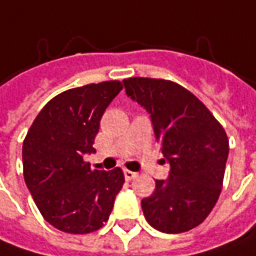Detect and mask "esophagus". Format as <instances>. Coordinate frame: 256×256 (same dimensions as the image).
Instances as JSON below:
<instances>
[{
    "instance_id": "1",
    "label": "esophagus",
    "mask_w": 256,
    "mask_h": 256,
    "mask_svg": "<svg viewBox=\"0 0 256 256\" xmlns=\"http://www.w3.org/2000/svg\"><path fill=\"white\" fill-rule=\"evenodd\" d=\"M124 174H125V179H126V180H132V179L137 176V174H136V172H132V170H128V169H125V170H124Z\"/></svg>"
}]
</instances>
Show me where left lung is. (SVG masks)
<instances>
[{
    "label": "left lung",
    "instance_id": "obj_1",
    "mask_svg": "<svg viewBox=\"0 0 256 256\" xmlns=\"http://www.w3.org/2000/svg\"><path fill=\"white\" fill-rule=\"evenodd\" d=\"M126 94L152 118L156 140L170 164L169 178L156 180L141 201L146 220L163 233H182L201 224L216 206L228 156L224 128L206 104L178 82L132 77Z\"/></svg>",
    "mask_w": 256,
    "mask_h": 256
}]
</instances>
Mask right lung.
I'll return each mask as SVG.
<instances>
[{
	"label": "right lung",
	"mask_w": 256,
	"mask_h": 256,
	"mask_svg": "<svg viewBox=\"0 0 256 256\" xmlns=\"http://www.w3.org/2000/svg\"><path fill=\"white\" fill-rule=\"evenodd\" d=\"M122 90L118 80L65 90L46 103L23 141V174L40 214L65 233L86 234L108 222L125 178L92 170L102 115Z\"/></svg>",
	"instance_id": "add662e5"
}]
</instances>
